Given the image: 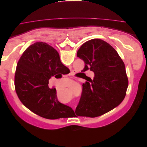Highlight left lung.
Instances as JSON below:
<instances>
[{
    "label": "left lung",
    "mask_w": 147,
    "mask_h": 147,
    "mask_svg": "<svg viewBox=\"0 0 147 147\" xmlns=\"http://www.w3.org/2000/svg\"><path fill=\"white\" fill-rule=\"evenodd\" d=\"M77 54L84 63L83 72L90 70L94 77L83 84L75 112L78 117H99L116 107L125 97L128 86L125 65L117 51L98 38L84 43Z\"/></svg>",
    "instance_id": "8db88e82"
}]
</instances>
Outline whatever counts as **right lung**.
<instances>
[{
    "label": "right lung",
    "instance_id": "right-lung-1",
    "mask_svg": "<svg viewBox=\"0 0 147 147\" xmlns=\"http://www.w3.org/2000/svg\"><path fill=\"white\" fill-rule=\"evenodd\" d=\"M67 69L59 53L48 44L39 42L29 46L20 57L15 72V90L21 102L32 112L47 119L74 114L72 108L57 100L56 89L48 86L51 77L64 74Z\"/></svg>",
    "mask_w": 147,
    "mask_h": 147
}]
</instances>
